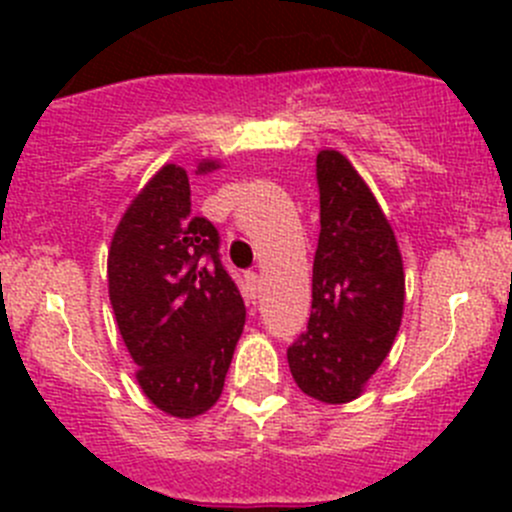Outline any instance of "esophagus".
<instances>
[{
	"instance_id": "34e87169",
	"label": "esophagus",
	"mask_w": 512,
	"mask_h": 512,
	"mask_svg": "<svg viewBox=\"0 0 512 512\" xmlns=\"http://www.w3.org/2000/svg\"><path fill=\"white\" fill-rule=\"evenodd\" d=\"M245 282H247V292H250V299H257V292H260V285H262V277L257 275V272H247Z\"/></svg>"
}]
</instances>
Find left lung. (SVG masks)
<instances>
[{
    "label": "left lung",
    "mask_w": 512,
    "mask_h": 512,
    "mask_svg": "<svg viewBox=\"0 0 512 512\" xmlns=\"http://www.w3.org/2000/svg\"><path fill=\"white\" fill-rule=\"evenodd\" d=\"M319 242L307 332L287 349L299 389L349 404L394 347L406 277L391 223L347 156L319 151Z\"/></svg>",
    "instance_id": "8db88e82"
}]
</instances>
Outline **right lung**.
<instances>
[{"label":"right lung","instance_id":"add662e5","mask_svg":"<svg viewBox=\"0 0 512 512\" xmlns=\"http://www.w3.org/2000/svg\"><path fill=\"white\" fill-rule=\"evenodd\" d=\"M218 168L203 158L195 175ZM218 247L213 223L190 210L188 173L175 163L131 200L108 247V297L136 381L175 418L215 406L245 327V302Z\"/></svg>","mask_w":512,"mask_h":512}]
</instances>
